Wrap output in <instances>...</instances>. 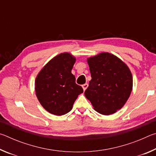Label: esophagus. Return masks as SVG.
<instances>
[{"label":"esophagus","mask_w":156,"mask_h":156,"mask_svg":"<svg viewBox=\"0 0 156 156\" xmlns=\"http://www.w3.org/2000/svg\"><path fill=\"white\" fill-rule=\"evenodd\" d=\"M88 86H89V84H87V83H86V84H84L83 85V90L84 91H85L86 89H87V88L88 87Z\"/></svg>","instance_id":"1"}]
</instances>
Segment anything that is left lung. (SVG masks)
Wrapping results in <instances>:
<instances>
[{"label":"left lung","mask_w":156,"mask_h":156,"mask_svg":"<svg viewBox=\"0 0 156 156\" xmlns=\"http://www.w3.org/2000/svg\"><path fill=\"white\" fill-rule=\"evenodd\" d=\"M91 80L84 96L102 115L115 113L130 96L133 76L126 64L115 55L102 52L87 59Z\"/></svg>","instance_id":"8db88e82"}]
</instances>
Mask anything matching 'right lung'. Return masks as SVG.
I'll return each instance as SVG.
<instances>
[{
    "label": "right lung",
    "mask_w": 156,
    "mask_h": 156,
    "mask_svg": "<svg viewBox=\"0 0 156 156\" xmlns=\"http://www.w3.org/2000/svg\"><path fill=\"white\" fill-rule=\"evenodd\" d=\"M76 60L70 53H61L50 60L36 76V97L51 114L62 115L69 112L78 95L83 92L72 73Z\"/></svg>",
    "instance_id": "obj_1"
}]
</instances>
